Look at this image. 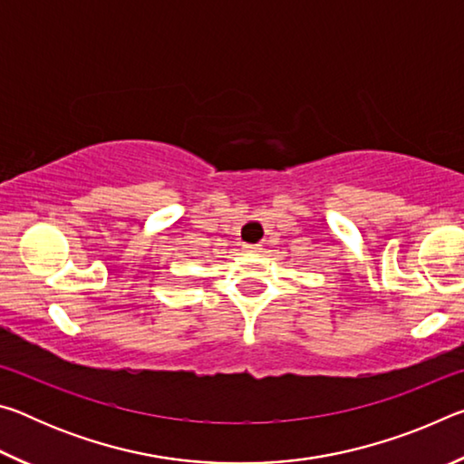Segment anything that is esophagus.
<instances>
[{
    "label": "esophagus",
    "instance_id": "34e87169",
    "mask_svg": "<svg viewBox=\"0 0 464 464\" xmlns=\"http://www.w3.org/2000/svg\"><path fill=\"white\" fill-rule=\"evenodd\" d=\"M243 249H246V251H262V246H260V243H246Z\"/></svg>",
    "mask_w": 464,
    "mask_h": 464
}]
</instances>
